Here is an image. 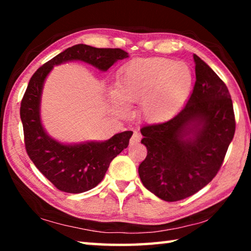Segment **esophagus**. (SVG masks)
<instances>
[{"mask_svg": "<svg viewBox=\"0 0 251 251\" xmlns=\"http://www.w3.org/2000/svg\"><path fill=\"white\" fill-rule=\"evenodd\" d=\"M141 139H142L141 134L137 133V131H135L130 138V145H136V144H138L139 142H141Z\"/></svg>", "mask_w": 251, "mask_h": 251, "instance_id": "34e87169", "label": "esophagus"}]
</instances>
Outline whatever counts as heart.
Masks as SVG:
<instances>
[{"instance_id":"b5f03b06","label":"heart","mask_w":251,"mask_h":251,"mask_svg":"<svg viewBox=\"0 0 251 251\" xmlns=\"http://www.w3.org/2000/svg\"><path fill=\"white\" fill-rule=\"evenodd\" d=\"M190 67L171 58H136L122 67L112 103L124 109L126 104L141 103L145 120L163 123L176 115L193 86Z\"/></svg>"}]
</instances>
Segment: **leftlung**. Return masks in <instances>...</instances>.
Returning a JSON list of instances; mask_svg holds the SVG:
<instances>
[{
    "label": "left lung",
    "instance_id": "left-lung-1",
    "mask_svg": "<svg viewBox=\"0 0 251 251\" xmlns=\"http://www.w3.org/2000/svg\"><path fill=\"white\" fill-rule=\"evenodd\" d=\"M194 61L196 82L187 104L168 122L141 129L147 156L138 167L139 177L165 201H181L209 184L235 135L226 84L196 54Z\"/></svg>",
    "mask_w": 251,
    "mask_h": 251
}]
</instances>
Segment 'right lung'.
Masks as SVG:
<instances>
[{"label":"right lung","instance_id":"add662e5","mask_svg":"<svg viewBox=\"0 0 251 251\" xmlns=\"http://www.w3.org/2000/svg\"><path fill=\"white\" fill-rule=\"evenodd\" d=\"M128 57L121 49H97L77 44L66 49L41 66L29 79L21 103L25 148L37 169L58 190L79 194L103 180L110 161L128 146L131 130L118 133L107 141L64 144L48 134L41 120V100L45 79L54 66L80 61L106 72L120 59Z\"/></svg>","mask_w":251,"mask_h":251}]
</instances>
